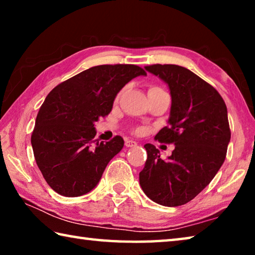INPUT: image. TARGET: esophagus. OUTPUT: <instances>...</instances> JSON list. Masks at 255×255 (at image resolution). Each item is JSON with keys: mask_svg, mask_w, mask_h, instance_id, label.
I'll return each instance as SVG.
<instances>
[{"mask_svg": "<svg viewBox=\"0 0 255 255\" xmlns=\"http://www.w3.org/2000/svg\"><path fill=\"white\" fill-rule=\"evenodd\" d=\"M125 146H126V147H135V146H137V143L133 140L127 139L126 141H125Z\"/></svg>", "mask_w": 255, "mask_h": 255, "instance_id": "esophagus-1", "label": "esophagus"}]
</instances>
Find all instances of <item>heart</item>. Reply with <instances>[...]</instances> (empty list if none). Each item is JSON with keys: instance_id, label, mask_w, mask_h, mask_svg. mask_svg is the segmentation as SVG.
Instances as JSON below:
<instances>
[{"instance_id": "obj_1", "label": "heart", "mask_w": 255, "mask_h": 255, "mask_svg": "<svg viewBox=\"0 0 255 255\" xmlns=\"http://www.w3.org/2000/svg\"><path fill=\"white\" fill-rule=\"evenodd\" d=\"M158 90H162V89L158 88V86H150V88L148 89V92H150V91H158ZM122 93H123V91H119V93L117 94V98H116V99H117V100L120 98V96H122Z\"/></svg>"}]
</instances>
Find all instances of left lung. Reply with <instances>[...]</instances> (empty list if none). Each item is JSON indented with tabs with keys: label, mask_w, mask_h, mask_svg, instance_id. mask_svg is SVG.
Masks as SVG:
<instances>
[{
	"label": "left lung",
	"mask_w": 255,
	"mask_h": 255,
	"mask_svg": "<svg viewBox=\"0 0 255 255\" xmlns=\"http://www.w3.org/2000/svg\"><path fill=\"white\" fill-rule=\"evenodd\" d=\"M145 68L170 88L169 126L155 139L175 148L164 161L153 144H146L147 159L139 183L156 204L181 206L199 195L225 161L231 140L227 108L217 90L188 68L172 64Z\"/></svg>",
	"instance_id": "left-lung-1"
}]
</instances>
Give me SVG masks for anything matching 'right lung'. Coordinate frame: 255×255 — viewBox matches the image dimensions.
<instances>
[{"mask_svg": "<svg viewBox=\"0 0 255 255\" xmlns=\"http://www.w3.org/2000/svg\"><path fill=\"white\" fill-rule=\"evenodd\" d=\"M146 75L132 64L99 65L62 82L46 97L36 118L31 145L49 187L59 195L79 197L100 181L124 139H94V123L110 114L117 93L133 77Z\"/></svg>", "mask_w": 255, "mask_h": 255, "instance_id": "1", "label": "right lung"}]
</instances>
